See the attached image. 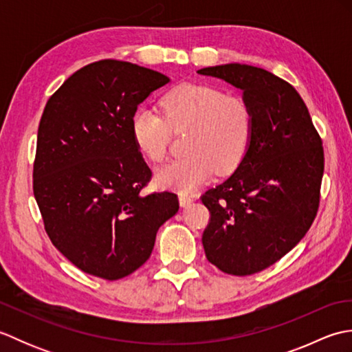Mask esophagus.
I'll return each instance as SVG.
<instances>
[{
  "mask_svg": "<svg viewBox=\"0 0 352 352\" xmlns=\"http://www.w3.org/2000/svg\"><path fill=\"white\" fill-rule=\"evenodd\" d=\"M178 201H180V206L182 207H188V206H190L192 203H193V198L192 197H189V195H182L178 197Z\"/></svg>",
  "mask_w": 352,
  "mask_h": 352,
  "instance_id": "34e87169",
  "label": "esophagus"
}]
</instances>
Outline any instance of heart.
Wrapping results in <instances>:
<instances>
[{"mask_svg":"<svg viewBox=\"0 0 352 352\" xmlns=\"http://www.w3.org/2000/svg\"><path fill=\"white\" fill-rule=\"evenodd\" d=\"M160 104L164 118L148 106L138 107L131 116V138L140 154L159 163L166 157L170 130L189 133L184 145L188 155L155 170L157 188L186 195L216 172L228 175L243 163L254 138V113L242 96L182 83L164 94Z\"/></svg>","mask_w":352,"mask_h":352,"instance_id":"1","label":"heart"}]
</instances>
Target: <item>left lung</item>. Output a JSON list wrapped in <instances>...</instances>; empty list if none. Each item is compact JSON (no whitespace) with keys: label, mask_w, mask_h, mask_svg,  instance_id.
I'll return each instance as SVG.
<instances>
[{"label":"left lung","mask_w":352,"mask_h":352,"mask_svg":"<svg viewBox=\"0 0 352 352\" xmlns=\"http://www.w3.org/2000/svg\"><path fill=\"white\" fill-rule=\"evenodd\" d=\"M198 74L241 89L254 113L246 159L203 197L210 212L207 260L226 274L251 275L286 256L309 231L324 175L322 140L300 94L269 71L227 63Z\"/></svg>","instance_id":"left-lung-1"}]
</instances>
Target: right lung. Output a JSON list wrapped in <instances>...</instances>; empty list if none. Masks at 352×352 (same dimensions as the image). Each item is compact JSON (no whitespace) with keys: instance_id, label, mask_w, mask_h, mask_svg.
<instances>
[{"instance_id":"obj_1","label":"right lung","mask_w":352,"mask_h":352,"mask_svg":"<svg viewBox=\"0 0 352 352\" xmlns=\"http://www.w3.org/2000/svg\"><path fill=\"white\" fill-rule=\"evenodd\" d=\"M169 78L129 62L85 66L48 100L33 192L52 245L81 271L119 280L149 258L178 212L175 193L144 195L151 170L131 138L134 110Z\"/></svg>"}]
</instances>
